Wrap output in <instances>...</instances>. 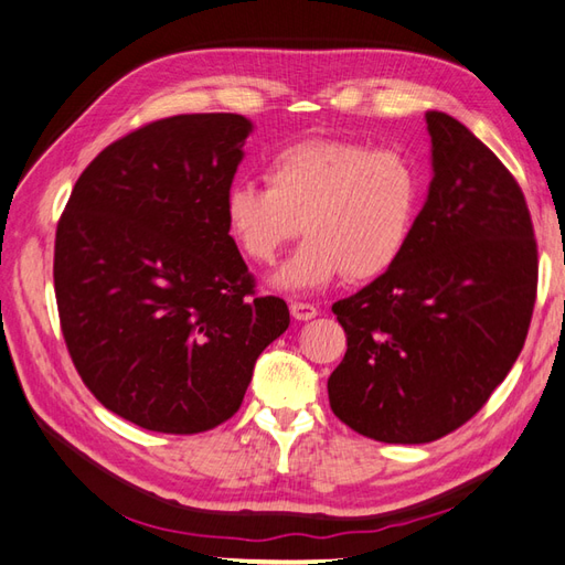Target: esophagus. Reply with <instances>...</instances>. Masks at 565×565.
I'll return each instance as SVG.
<instances>
[{
    "label": "esophagus",
    "mask_w": 565,
    "mask_h": 565,
    "mask_svg": "<svg viewBox=\"0 0 565 565\" xmlns=\"http://www.w3.org/2000/svg\"><path fill=\"white\" fill-rule=\"evenodd\" d=\"M291 315L300 322H308L315 318V315H318V308L310 303H291Z\"/></svg>",
    "instance_id": "1"
}]
</instances>
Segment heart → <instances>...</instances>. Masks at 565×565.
I'll return each mask as SVG.
<instances>
[{"label":"heart","instance_id":"obj_1","mask_svg":"<svg viewBox=\"0 0 565 565\" xmlns=\"http://www.w3.org/2000/svg\"><path fill=\"white\" fill-rule=\"evenodd\" d=\"M265 178L269 189L233 182L226 223L259 265L306 228L310 238L271 279L291 294L387 271L409 245L424 196V168L412 153L349 139L288 143L271 153Z\"/></svg>","mask_w":565,"mask_h":565}]
</instances>
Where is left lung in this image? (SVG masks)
Instances as JSON below:
<instances>
[{
	"label": "left lung",
	"instance_id": "left-lung-1",
	"mask_svg": "<svg viewBox=\"0 0 565 565\" xmlns=\"http://www.w3.org/2000/svg\"><path fill=\"white\" fill-rule=\"evenodd\" d=\"M433 180L409 245L332 306L347 332L327 380L361 436L418 445L460 428L518 361L536 298L530 209L510 170L455 117L428 110Z\"/></svg>",
	"mask_w": 565,
	"mask_h": 565
}]
</instances>
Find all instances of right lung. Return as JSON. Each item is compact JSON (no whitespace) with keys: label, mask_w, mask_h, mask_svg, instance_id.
I'll use <instances>...</instances> for the list:
<instances>
[{"label":"right lung","mask_w":565,"mask_h":565,"mask_svg":"<svg viewBox=\"0 0 565 565\" xmlns=\"http://www.w3.org/2000/svg\"><path fill=\"white\" fill-rule=\"evenodd\" d=\"M253 122L175 115L103 149L57 223L55 296L78 375L113 414L190 436L241 409L286 332L228 235L226 192Z\"/></svg>","instance_id":"add662e5"}]
</instances>
